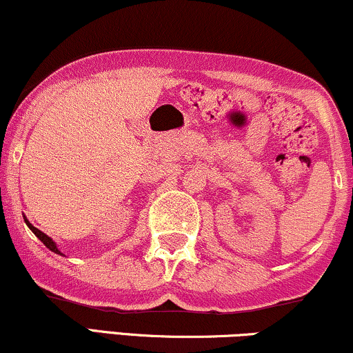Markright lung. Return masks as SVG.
<instances>
[{
    "instance_id": "add662e5",
    "label": "right lung",
    "mask_w": 353,
    "mask_h": 353,
    "mask_svg": "<svg viewBox=\"0 0 353 353\" xmlns=\"http://www.w3.org/2000/svg\"><path fill=\"white\" fill-rule=\"evenodd\" d=\"M24 221H26V225H28L29 226V230L30 231H32V233L35 234V236H37V238L40 239V241H42V243L43 244H46V246L48 248V249H50V251L52 252H55V254H60V256H63V254H61V251H60V249H58V246H57V243H55V241H53L52 238H50V236H47L46 233H42V231H40V230H37V228H35V226L32 225V223H30L29 220H28V218H26L24 216Z\"/></svg>"
}]
</instances>
